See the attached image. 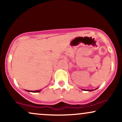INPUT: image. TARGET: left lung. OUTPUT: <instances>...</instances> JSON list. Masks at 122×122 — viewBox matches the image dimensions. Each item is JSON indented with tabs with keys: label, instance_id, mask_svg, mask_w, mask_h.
Returning a JSON list of instances; mask_svg holds the SVG:
<instances>
[{
	"label": "left lung",
	"instance_id": "1",
	"mask_svg": "<svg viewBox=\"0 0 122 122\" xmlns=\"http://www.w3.org/2000/svg\"><path fill=\"white\" fill-rule=\"evenodd\" d=\"M96 89H97V88H96ZM82 90H83V91H93V89H87V90H86V89H82Z\"/></svg>",
	"mask_w": 122,
	"mask_h": 122
}]
</instances>
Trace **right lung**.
Segmentation results:
<instances>
[{"label":"right lung","instance_id":"obj_1","mask_svg":"<svg viewBox=\"0 0 122 122\" xmlns=\"http://www.w3.org/2000/svg\"><path fill=\"white\" fill-rule=\"evenodd\" d=\"M26 91L29 92H34V93H37V92H40L41 91V89L40 90H37V91H29V90H26Z\"/></svg>","mask_w":122,"mask_h":122}]
</instances>
